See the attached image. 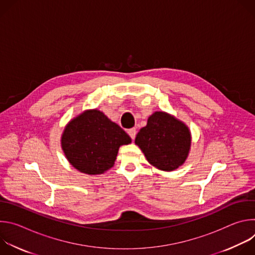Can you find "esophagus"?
Listing matches in <instances>:
<instances>
[{
  "instance_id": "esophagus-1",
  "label": "esophagus",
  "mask_w": 255,
  "mask_h": 255,
  "mask_svg": "<svg viewBox=\"0 0 255 255\" xmlns=\"http://www.w3.org/2000/svg\"><path fill=\"white\" fill-rule=\"evenodd\" d=\"M136 133H137V131H136L135 128H131V129L128 130V134H129V136L131 137V139H135Z\"/></svg>"
}]
</instances>
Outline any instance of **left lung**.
<instances>
[{
  "mask_svg": "<svg viewBox=\"0 0 255 255\" xmlns=\"http://www.w3.org/2000/svg\"><path fill=\"white\" fill-rule=\"evenodd\" d=\"M192 136L188 126L165 112H155L135 138L150 164L164 171L183 165L189 155Z\"/></svg>",
  "mask_w": 255,
  "mask_h": 255,
  "instance_id": "obj_1",
  "label": "left lung"
}]
</instances>
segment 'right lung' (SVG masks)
<instances>
[{"instance_id":"right-lung-1","label":"right lung","mask_w":255,"mask_h":255,"mask_svg":"<svg viewBox=\"0 0 255 255\" xmlns=\"http://www.w3.org/2000/svg\"><path fill=\"white\" fill-rule=\"evenodd\" d=\"M129 135L103 112L87 110L65 126L61 148L69 163L81 172L100 174L110 169Z\"/></svg>"}]
</instances>
